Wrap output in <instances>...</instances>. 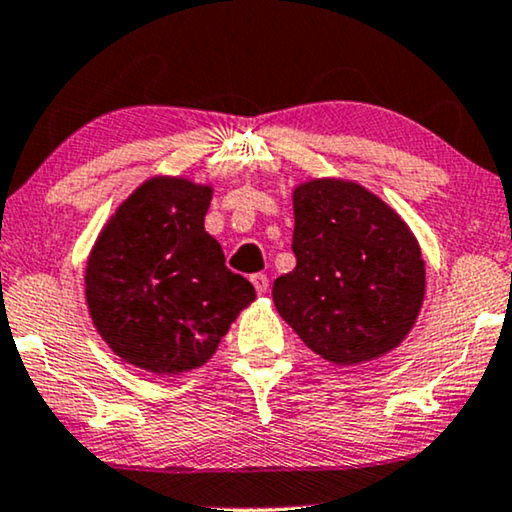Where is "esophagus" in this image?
Wrapping results in <instances>:
<instances>
[{
	"mask_svg": "<svg viewBox=\"0 0 512 512\" xmlns=\"http://www.w3.org/2000/svg\"><path fill=\"white\" fill-rule=\"evenodd\" d=\"M250 281H252V285H255V290L260 292V295H264V292L269 290V278L264 274H255L250 278Z\"/></svg>",
	"mask_w": 512,
	"mask_h": 512,
	"instance_id": "34e87169",
	"label": "esophagus"
}]
</instances>
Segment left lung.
I'll return each instance as SVG.
<instances>
[{"label":"left lung","mask_w":512,"mask_h":512,"mask_svg":"<svg viewBox=\"0 0 512 512\" xmlns=\"http://www.w3.org/2000/svg\"><path fill=\"white\" fill-rule=\"evenodd\" d=\"M297 267L274 281L285 323L320 358L360 365L393 351L414 327L426 264L403 217L349 180L292 192Z\"/></svg>","instance_id":"obj_1"}]
</instances>
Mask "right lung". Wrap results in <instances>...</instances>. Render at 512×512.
Wrapping results in <instances>:
<instances>
[{
	"label": "right lung",
	"instance_id": "obj_1",
	"mask_svg": "<svg viewBox=\"0 0 512 512\" xmlns=\"http://www.w3.org/2000/svg\"><path fill=\"white\" fill-rule=\"evenodd\" d=\"M213 189L152 177L109 217L86 267L93 325L126 363L180 374L213 356L255 299L203 227Z\"/></svg>",
	"mask_w": 512,
	"mask_h": 512
}]
</instances>
